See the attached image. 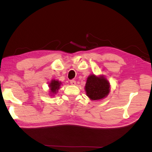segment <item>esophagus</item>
Wrapping results in <instances>:
<instances>
[{
	"mask_svg": "<svg viewBox=\"0 0 152 152\" xmlns=\"http://www.w3.org/2000/svg\"><path fill=\"white\" fill-rule=\"evenodd\" d=\"M70 84H71V85H75L76 84V81L74 80H72L70 81Z\"/></svg>",
	"mask_w": 152,
	"mask_h": 152,
	"instance_id": "esophagus-1",
	"label": "esophagus"
}]
</instances>
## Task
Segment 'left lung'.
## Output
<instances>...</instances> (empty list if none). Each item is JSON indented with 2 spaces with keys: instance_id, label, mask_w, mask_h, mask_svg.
Instances as JSON below:
<instances>
[{
  "instance_id": "8db88e82",
  "label": "left lung",
  "mask_w": 152,
  "mask_h": 152,
  "mask_svg": "<svg viewBox=\"0 0 152 152\" xmlns=\"http://www.w3.org/2000/svg\"><path fill=\"white\" fill-rule=\"evenodd\" d=\"M85 90L87 96L92 100H97L107 96L110 91V84L103 77L91 75L87 78Z\"/></svg>"
}]
</instances>
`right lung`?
Returning <instances> with one entry per match:
<instances>
[{
	"mask_svg": "<svg viewBox=\"0 0 152 152\" xmlns=\"http://www.w3.org/2000/svg\"><path fill=\"white\" fill-rule=\"evenodd\" d=\"M61 83L59 82V81L56 80H53L52 82L50 83V92L52 93H54L55 94L57 92V91L59 90L60 85H61Z\"/></svg>",
	"mask_w": 152,
	"mask_h": 152,
	"instance_id": "right-lung-1",
	"label": "right lung"
}]
</instances>
